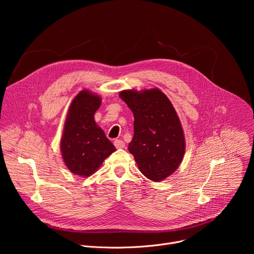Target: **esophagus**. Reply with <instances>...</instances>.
I'll list each match as a JSON object with an SVG mask.
<instances>
[{"label": "esophagus", "mask_w": 254, "mask_h": 254, "mask_svg": "<svg viewBox=\"0 0 254 254\" xmlns=\"http://www.w3.org/2000/svg\"><path fill=\"white\" fill-rule=\"evenodd\" d=\"M114 143H115V146H116L117 149H124L125 146H126V143L123 140H121V139H116L114 141Z\"/></svg>", "instance_id": "esophagus-1"}]
</instances>
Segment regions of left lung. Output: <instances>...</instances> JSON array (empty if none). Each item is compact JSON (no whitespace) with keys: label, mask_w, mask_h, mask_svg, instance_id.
I'll use <instances>...</instances> for the list:
<instances>
[{"label":"left lung","mask_w":254,"mask_h":254,"mask_svg":"<svg viewBox=\"0 0 254 254\" xmlns=\"http://www.w3.org/2000/svg\"><path fill=\"white\" fill-rule=\"evenodd\" d=\"M120 97L133 114L128 151L138 170L154 182L172 175L185 154V136L175 108L159 88L123 90Z\"/></svg>","instance_id":"8db88e82"}]
</instances>
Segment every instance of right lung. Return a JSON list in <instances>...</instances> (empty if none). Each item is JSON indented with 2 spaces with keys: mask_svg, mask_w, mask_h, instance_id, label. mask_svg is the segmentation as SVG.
I'll return each mask as SVG.
<instances>
[{
  "mask_svg": "<svg viewBox=\"0 0 254 254\" xmlns=\"http://www.w3.org/2000/svg\"><path fill=\"white\" fill-rule=\"evenodd\" d=\"M101 104L99 95L81 90L72 100L60 141L62 159L74 175L89 177L116 148L94 121Z\"/></svg>",
  "mask_w": 254,
  "mask_h": 254,
  "instance_id": "obj_1",
  "label": "right lung"
}]
</instances>
